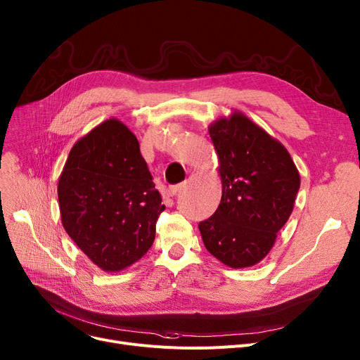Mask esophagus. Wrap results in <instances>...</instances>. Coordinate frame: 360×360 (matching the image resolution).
Segmentation results:
<instances>
[{
	"mask_svg": "<svg viewBox=\"0 0 360 360\" xmlns=\"http://www.w3.org/2000/svg\"><path fill=\"white\" fill-rule=\"evenodd\" d=\"M181 190V185H170L166 190V195L167 197H174L176 195V193Z\"/></svg>",
	"mask_w": 360,
	"mask_h": 360,
	"instance_id": "esophagus-1",
	"label": "esophagus"
}]
</instances>
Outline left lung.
<instances>
[{
  "label": "left lung",
  "instance_id": "obj_1",
  "mask_svg": "<svg viewBox=\"0 0 360 360\" xmlns=\"http://www.w3.org/2000/svg\"><path fill=\"white\" fill-rule=\"evenodd\" d=\"M221 200L198 229L207 251L232 269L266 257L292 214L300 176L286 147L240 112L209 127Z\"/></svg>",
  "mask_w": 360,
  "mask_h": 360
}]
</instances>
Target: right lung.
Masks as SVG:
<instances>
[{"instance_id":"1","label":"right lung","mask_w":360,"mask_h":360,"mask_svg":"<svg viewBox=\"0 0 360 360\" xmlns=\"http://www.w3.org/2000/svg\"><path fill=\"white\" fill-rule=\"evenodd\" d=\"M58 200L67 233L106 273L129 267L148 251L165 210L137 137L115 118L72 146Z\"/></svg>"}]
</instances>
